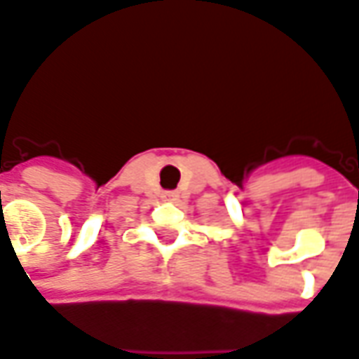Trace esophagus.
I'll return each mask as SVG.
<instances>
[{
  "label": "esophagus",
  "mask_w": 359,
  "mask_h": 359,
  "mask_svg": "<svg viewBox=\"0 0 359 359\" xmlns=\"http://www.w3.org/2000/svg\"><path fill=\"white\" fill-rule=\"evenodd\" d=\"M162 197L166 198V201H177L180 195H177V191H164V195H162Z\"/></svg>",
  "instance_id": "esophagus-1"
}]
</instances>
